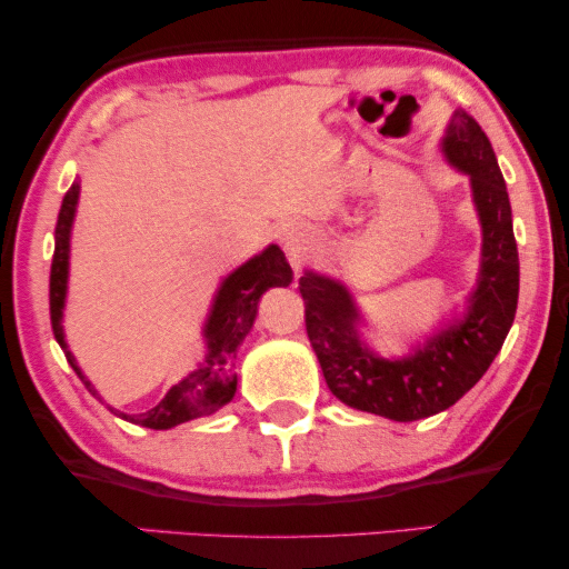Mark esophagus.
Returning a JSON list of instances; mask_svg holds the SVG:
<instances>
[{
    "mask_svg": "<svg viewBox=\"0 0 569 569\" xmlns=\"http://www.w3.org/2000/svg\"><path fill=\"white\" fill-rule=\"evenodd\" d=\"M310 246H313V232H310L308 228H302V224H292V228L284 230L282 248L287 253V261H290L295 269L302 267V261H306V253L310 251Z\"/></svg>",
    "mask_w": 569,
    "mask_h": 569,
    "instance_id": "34e87169",
    "label": "esophagus"
}]
</instances>
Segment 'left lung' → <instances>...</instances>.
I'll return each mask as SVG.
<instances>
[{
    "mask_svg": "<svg viewBox=\"0 0 569 569\" xmlns=\"http://www.w3.org/2000/svg\"><path fill=\"white\" fill-rule=\"evenodd\" d=\"M440 152L469 176L481 224L477 287L461 313L411 345L409 355L386 357L362 337L368 321L345 282L313 269L300 277L308 339L326 386L347 407L393 422L432 417L471 391L502 349L518 308L520 263L508 186L487 134L463 108L450 113Z\"/></svg>",
    "mask_w": 569,
    "mask_h": 569,
    "instance_id": "left-lung-1",
    "label": "left lung"
}]
</instances>
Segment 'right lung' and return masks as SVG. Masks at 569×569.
Returning <instances> with one entry per match:
<instances>
[{
	"mask_svg": "<svg viewBox=\"0 0 569 569\" xmlns=\"http://www.w3.org/2000/svg\"><path fill=\"white\" fill-rule=\"evenodd\" d=\"M77 201H80V183L69 186L61 201L57 230H53V261H51V284H49V306H51V329L57 337L59 347L64 349L67 362L88 386L92 396H98L96 386L84 378V372L77 365L74 355L69 352L64 339V306L69 290V248H72V224L77 214ZM292 282V269L287 263L282 248L267 246L261 253H256L238 269H232L222 284L217 287V295L209 308V316L201 329L204 337V360L193 368L189 376L178 380L170 391L162 396V401L154 403L152 409L142 415H123V411L106 407L116 417L127 419V422L150 427V430H170V427L189 422V419L209 417L224 403L232 401L238 388V376L232 372L236 368V352L243 345L248 331L253 329L256 313H259L261 295L271 287H287ZM100 399V396H98ZM103 401V399H100Z\"/></svg>",
	"mask_w": 569,
	"mask_h": 569,
	"instance_id": "add662e5",
	"label": "right lung"
}]
</instances>
